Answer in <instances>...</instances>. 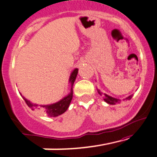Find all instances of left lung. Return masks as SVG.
Wrapping results in <instances>:
<instances>
[{"label": "left lung", "mask_w": 157, "mask_h": 157, "mask_svg": "<svg viewBox=\"0 0 157 157\" xmlns=\"http://www.w3.org/2000/svg\"><path fill=\"white\" fill-rule=\"evenodd\" d=\"M98 92L99 94L101 95V96L103 95L104 101H105V102H107L108 104H109V105H116V104L119 103V102L121 101V100H119V99H117V98H112V97L108 96V95L106 94H103L100 90H98ZM132 98V95H130V96H128V98H126L125 100H130Z\"/></svg>", "instance_id": "left-lung-1"}]
</instances>
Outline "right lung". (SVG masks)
<instances>
[{
    "instance_id": "obj_1",
    "label": "right lung",
    "mask_w": 157,
    "mask_h": 157,
    "mask_svg": "<svg viewBox=\"0 0 157 157\" xmlns=\"http://www.w3.org/2000/svg\"><path fill=\"white\" fill-rule=\"evenodd\" d=\"M77 73H78V69H75L74 71L72 72L70 77V83H71L70 93L67 97H65L64 98H63L62 100L56 102L55 104H52V105H42V106L40 107L38 106L37 105L31 103L29 101L23 98L27 104L28 106L32 108V110H39V112H42V113L49 117H56L58 115H62L69 108V105H70L72 98H73V85H74V83L76 80V77H77Z\"/></svg>"
}]
</instances>
